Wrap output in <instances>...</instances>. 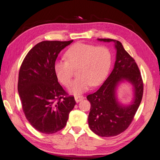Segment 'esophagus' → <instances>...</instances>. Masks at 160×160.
<instances>
[{"mask_svg": "<svg viewBox=\"0 0 160 160\" xmlns=\"http://www.w3.org/2000/svg\"><path fill=\"white\" fill-rule=\"evenodd\" d=\"M82 99H84V97L82 96H80V95H76V96H75V100H76V101L77 102L81 101Z\"/></svg>", "mask_w": 160, "mask_h": 160, "instance_id": "34e87169", "label": "esophagus"}]
</instances>
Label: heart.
<instances>
[{
    "instance_id": "obj_1",
    "label": "heart",
    "mask_w": 160,
    "mask_h": 160,
    "mask_svg": "<svg viewBox=\"0 0 160 160\" xmlns=\"http://www.w3.org/2000/svg\"><path fill=\"white\" fill-rule=\"evenodd\" d=\"M67 60L59 59L54 63L56 76L62 84L68 86L77 70L78 77L72 82L68 90L80 93L96 86L104 80L111 64V54L105 46L78 43L72 46L65 54Z\"/></svg>"
}]
</instances>
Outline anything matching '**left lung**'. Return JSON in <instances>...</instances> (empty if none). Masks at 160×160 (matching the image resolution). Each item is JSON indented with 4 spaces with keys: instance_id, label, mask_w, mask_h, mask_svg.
I'll return each instance as SVG.
<instances>
[{
    "instance_id": "8db88e82",
    "label": "left lung",
    "mask_w": 160,
    "mask_h": 160,
    "mask_svg": "<svg viewBox=\"0 0 160 160\" xmlns=\"http://www.w3.org/2000/svg\"><path fill=\"white\" fill-rule=\"evenodd\" d=\"M115 43L117 58L112 73L96 92L87 98L91 103L88 123L90 129L101 137H114L129 127L142 101L143 83L139 68L134 58L124 49L122 43L111 39H98ZM123 80L133 84L135 98L128 106L118 103L115 93L116 86Z\"/></svg>"
}]
</instances>
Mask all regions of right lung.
I'll list each match as a JSON object with an SVG mask.
<instances>
[{"label": "right lung", "instance_id": "right-lung-1", "mask_svg": "<svg viewBox=\"0 0 160 160\" xmlns=\"http://www.w3.org/2000/svg\"><path fill=\"white\" fill-rule=\"evenodd\" d=\"M73 42L43 41L28 52L21 65L18 92L22 109L31 126L43 134L64 128L76 105L74 96L62 88L54 71L58 54Z\"/></svg>", "mask_w": 160, "mask_h": 160}]
</instances>
